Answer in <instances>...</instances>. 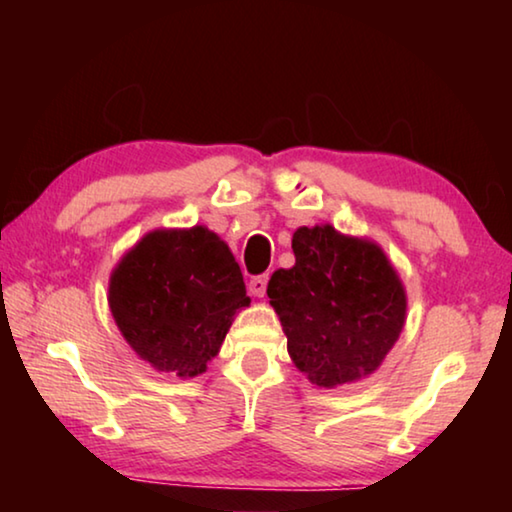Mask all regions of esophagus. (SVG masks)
<instances>
[{
  "label": "esophagus",
  "instance_id": "1",
  "mask_svg": "<svg viewBox=\"0 0 512 512\" xmlns=\"http://www.w3.org/2000/svg\"><path fill=\"white\" fill-rule=\"evenodd\" d=\"M266 284H268V275H257V277H253V280H250L248 289H250V293H253V296L264 298L266 296Z\"/></svg>",
  "mask_w": 512,
  "mask_h": 512
}]
</instances>
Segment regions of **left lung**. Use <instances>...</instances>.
<instances>
[{"label": "left lung", "mask_w": 512, "mask_h": 512, "mask_svg": "<svg viewBox=\"0 0 512 512\" xmlns=\"http://www.w3.org/2000/svg\"><path fill=\"white\" fill-rule=\"evenodd\" d=\"M296 264L268 282L287 350L311 384L336 388L375 372L406 320V293L375 241L332 225L298 228Z\"/></svg>", "instance_id": "1"}]
</instances>
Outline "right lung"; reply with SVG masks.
<instances>
[{"label":"right lung","instance_id":"obj_1","mask_svg":"<svg viewBox=\"0 0 512 512\" xmlns=\"http://www.w3.org/2000/svg\"><path fill=\"white\" fill-rule=\"evenodd\" d=\"M108 305L137 357L187 379L207 370L250 298L225 241L194 225L137 241L110 275Z\"/></svg>","mask_w":512,"mask_h":512}]
</instances>
